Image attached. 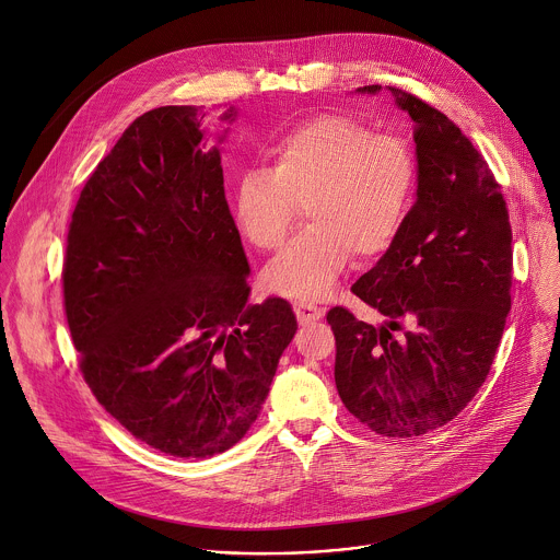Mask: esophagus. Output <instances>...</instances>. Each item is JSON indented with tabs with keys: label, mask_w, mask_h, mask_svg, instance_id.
<instances>
[{
	"label": "esophagus",
	"mask_w": 560,
	"mask_h": 560,
	"mask_svg": "<svg viewBox=\"0 0 560 560\" xmlns=\"http://www.w3.org/2000/svg\"><path fill=\"white\" fill-rule=\"evenodd\" d=\"M293 311H295L300 324H311V322H315V319H319L324 315L322 306H317L313 302H306V300H295L293 302Z\"/></svg>",
	"instance_id": "34e87169"
}]
</instances>
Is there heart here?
<instances>
[{
  "instance_id": "b5f03b06",
  "label": "heart",
  "mask_w": 560,
  "mask_h": 560,
  "mask_svg": "<svg viewBox=\"0 0 560 560\" xmlns=\"http://www.w3.org/2000/svg\"><path fill=\"white\" fill-rule=\"evenodd\" d=\"M269 163L241 174L234 225L249 245L271 252L306 202L308 228L265 271L269 289L306 302L332 289L353 254L371 260L390 249L417 185L406 139L328 112L280 135Z\"/></svg>"
}]
</instances>
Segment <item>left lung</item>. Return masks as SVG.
Segmentation results:
<instances>
[{
    "instance_id": "obj_1",
    "label": "left lung",
    "mask_w": 560,
    "mask_h": 560,
    "mask_svg": "<svg viewBox=\"0 0 560 560\" xmlns=\"http://www.w3.org/2000/svg\"><path fill=\"white\" fill-rule=\"evenodd\" d=\"M388 92L412 119L417 198L390 249L351 287L384 324L345 306L326 319L349 412L377 434L406 439L453 421L486 382L512 306V230L470 139L421 98Z\"/></svg>"
}]
</instances>
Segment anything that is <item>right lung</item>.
Wrapping results in <instances>:
<instances>
[{"mask_svg":"<svg viewBox=\"0 0 560 560\" xmlns=\"http://www.w3.org/2000/svg\"><path fill=\"white\" fill-rule=\"evenodd\" d=\"M202 117L163 105L124 132L77 200L63 262L85 384L137 439L180 459L245 436L298 330L287 300L247 304L249 262ZM234 119L236 107L220 117Z\"/></svg>","mask_w":560,"mask_h":560,"instance_id":"right-lung-1","label":"right lung"}]
</instances>
